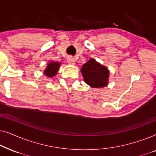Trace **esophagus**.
Wrapping results in <instances>:
<instances>
[{"label": "esophagus", "instance_id": "1", "mask_svg": "<svg viewBox=\"0 0 156 156\" xmlns=\"http://www.w3.org/2000/svg\"><path fill=\"white\" fill-rule=\"evenodd\" d=\"M67 60L68 64H69V65H74V63H75V59H74V57L72 56L68 57Z\"/></svg>", "mask_w": 156, "mask_h": 156}]
</instances>
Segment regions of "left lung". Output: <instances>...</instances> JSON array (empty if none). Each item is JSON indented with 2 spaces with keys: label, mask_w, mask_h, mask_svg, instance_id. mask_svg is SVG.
I'll use <instances>...</instances> for the list:
<instances>
[{
  "label": "left lung",
  "mask_w": 156,
  "mask_h": 156,
  "mask_svg": "<svg viewBox=\"0 0 156 156\" xmlns=\"http://www.w3.org/2000/svg\"><path fill=\"white\" fill-rule=\"evenodd\" d=\"M84 82L93 88H101L107 86L109 71L94 59L91 58L84 64L81 69Z\"/></svg>",
  "instance_id": "8db88e82"
}]
</instances>
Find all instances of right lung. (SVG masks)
<instances>
[{"label":"right lung","mask_w":156,"mask_h":156,"mask_svg":"<svg viewBox=\"0 0 156 156\" xmlns=\"http://www.w3.org/2000/svg\"><path fill=\"white\" fill-rule=\"evenodd\" d=\"M60 65L61 63L57 62H50L44 71V75L50 78L53 77L56 75L57 72H58Z\"/></svg>","instance_id":"1"}]
</instances>
